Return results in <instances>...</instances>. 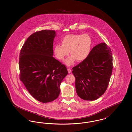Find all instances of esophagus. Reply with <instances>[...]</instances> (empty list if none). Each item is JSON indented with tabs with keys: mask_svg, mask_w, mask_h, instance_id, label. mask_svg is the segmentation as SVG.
Instances as JSON below:
<instances>
[{
	"mask_svg": "<svg viewBox=\"0 0 132 132\" xmlns=\"http://www.w3.org/2000/svg\"><path fill=\"white\" fill-rule=\"evenodd\" d=\"M67 70H68V73H71V72H72L70 68H68V69H67Z\"/></svg>",
	"mask_w": 132,
	"mask_h": 132,
	"instance_id": "34e87169",
	"label": "esophagus"
}]
</instances>
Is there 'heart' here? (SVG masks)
Wrapping results in <instances>:
<instances>
[{
	"mask_svg": "<svg viewBox=\"0 0 132 132\" xmlns=\"http://www.w3.org/2000/svg\"><path fill=\"white\" fill-rule=\"evenodd\" d=\"M61 45L56 44L54 47V53L59 60H64L69 55L71 56L65 61V63L71 66L77 60L83 62L88 59L90 54L92 40L88 34H71L65 36L61 40Z\"/></svg>",
	"mask_w": 132,
	"mask_h": 132,
	"instance_id": "obj_1",
	"label": "heart"
}]
</instances>
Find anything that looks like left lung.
Here are the masks:
<instances>
[{
    "mask_svg": "<svg viewBox=\"0 0 132 132\" xmlns=\"http://www.w3.org/2000/svg\"><path fill=\"white\" fill-rule=\"evenodd\" d=\"M112 61L110 48L102 43L92 48L86 60L72 68L78 96L94 101L104 94L112 75Z\"/></svg>",
    "mask_w": 132,
    "mask_h": 132,
    "instance_id": "obj_1",
    "label": "left lung"
}]
</instances>
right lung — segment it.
<instances>
[{
	"instance_id": "add662e5",
	"label": "right lung",
	"mask_w": 132,
	"mask_h": 132,
	"mask_svg": "<svg viewBox=\"0 0 132 132\" xmlns=\"http://www.w3.org/2000/svg\"><path fill=\"white\" fill-rule=\"evenodd\" d=\"M56 36L55 30L35 32L27 39L20 53V80L32 97L44 103L59 97L61 83L68 75L65 66L53 56Z\"/></svg>"
}]
</instances>
